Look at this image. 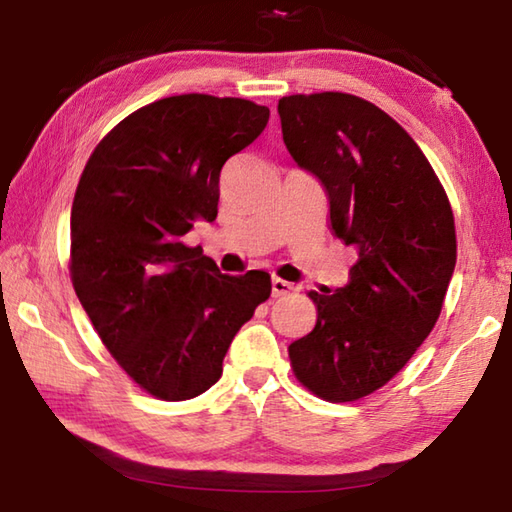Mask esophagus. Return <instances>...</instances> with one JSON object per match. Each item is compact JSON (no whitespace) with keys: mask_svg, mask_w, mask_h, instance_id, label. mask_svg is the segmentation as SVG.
I'll return each mask as SVG.
<instances>
[{"mask_svg":"<svg viewBox=\"0 0 512 512\" xmlns=\"http://www.w3.org/2000/svg\"><path fill=\"white\" fill-rule=\"evenodd\" d=\"M271 287H273V296H275V298L289 296V293L296 291V287H293L291 282L282 280V277H273V280H271Z\"/></svg>","mask_w":512,"mask_h":512,"instance_id":"esophagus-1","label":"esophagus"}]
</instances>
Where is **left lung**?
<instances>
[{"mask_svg":"<svg viewBox=\"0 0 512 512\" xmlns=\"http://www.w3.org/2000/svg\"><path fill=\"white\" fill-rule=\"evenodd\" d=\"M282 137L329 198V230L359 248L350 282L309 291L316 325L289 345L293 375L327 402L379 391L427 339L456 266L454 212L413 137L361 97L291 94Z\"/></svg>","mask_w":512,"mask_h":512,"instance_id":"8db88e82","label":"left lung"}]
</instances>
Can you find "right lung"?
<instances>
[{
  "instance_id": "add662e5",
  "label": "right lung",
  "mask_w": 512,
  "mask_h": 512,
  "mask_svg": "<svg viewBox=\"0 0 512 512\" xmlns=\"http://www.w3.org/2000/svg\"><path fill=\"white\" fill-rule=\"evenodd\" d=\"M248 99L178 94L121 119L92 151L72 203L69 277L119 368L144 393H205L271 275H223L183 237L214 221L225 160L266 128Z\"/></svg>"
}]
</instances>
